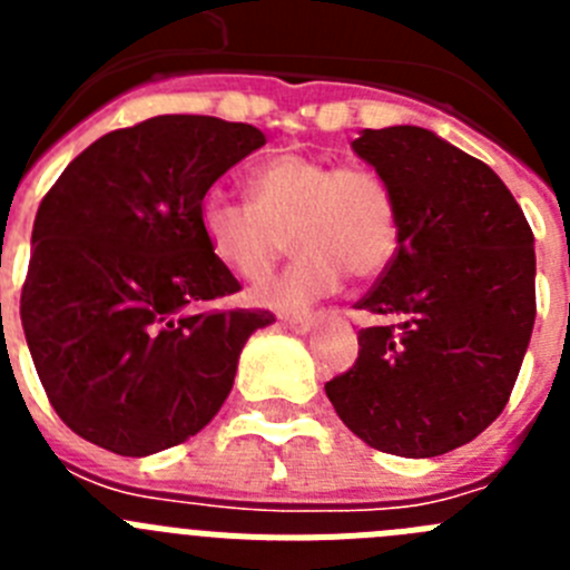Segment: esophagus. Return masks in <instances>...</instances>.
Here are the masks:
<instances>
[{"instance_id":"obj_1","label":"esophagus","mask_w":570,"mask_h":570,"mask_svg":"<svg viewBox=\"0 0 570 570\" xmlns=\"http://www.w3.org/2000/svg\"><path fill=\"white\" fill-rule=\"evenodd\" d=\"M282 325L296 331V334H308V331L314 328V320H311V316H282Z\"/></svg>"}]
</instances>
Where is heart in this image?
Returning a JSON list of instances; mask_svg holds the SVG:
<instances>
[{"instance_id":"obj_1","label":"heart","mask_w":570,"mask_h":570,"mask_svg":"<svg viewBox=\"0 0 570 570\" xmlns=\"http://www.w3.org/2000/svg\"><path fill=\"white\" fill-rule=\"evenodd\" d=\"M248 203L210 190L196 205V223L214 259L239 279H262L279 259L285 234L296 259L262 282L254 302L276 311H302L334 294L345 271L374 279L400 245V216L391 188L362 165L305 154H276L250 168Z\"/></svg>"}]
</instances>
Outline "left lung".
Here are the masks:
<instances>
[{"label":"left lung","instance_id":"obj_1","mask_svg":"<svg viewBox=\"0 0 570 570\" xmlns=\"http://www.w3.org/2000/svg\"><path fill=\"white\" fill-rule=\"evenodd\" d=\"M354 154L385 179L400 248L356 308L354 367L325 385L362 442L425 460L476 440L502 414L537 316L525 214L485 163L434 130H360Z\"/></svg>","mask_w":570,"mask_h":570}]
</instances>
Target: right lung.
Instances as JSON below:
<instances>
[{
    "label": "right lung",
    "mask_w": 570,
    "mask_h": 570,
    "mask_svg": "<svg viewBox=\"0 0 570 570\" xmlns=\"http://www.w3.org/2000/svg\"><path fill=\"white\" fill-rule=\"evenodd\" d=\"M265 145L254 125L168 114L85 148L33 223L22 328L65 425L122 456L199 434L271 311H219L239 291L196 223L210 185Z\"/></svg>",
    "instance_id": "1"
}]
</instances>
